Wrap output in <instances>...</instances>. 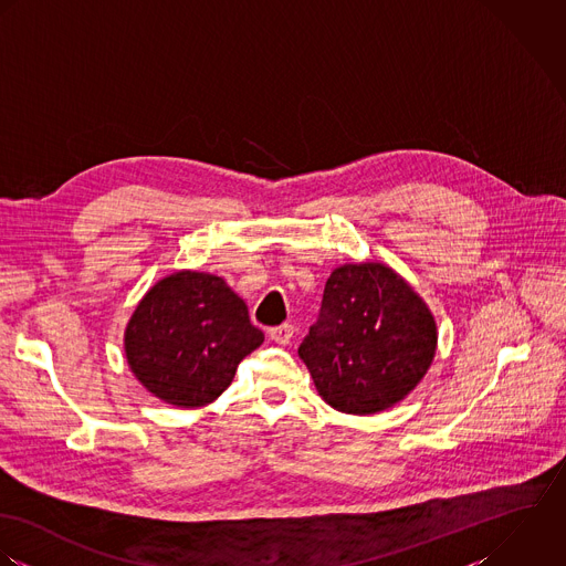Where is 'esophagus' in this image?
<instances>
[{"label": "esophagus", "mask_w": 566, "mask_h": 566, "mask_svg": "<svg viewBox=\"0 0 566 566\" xmlns=\"http://www.w3.org/2000/svg\"><path fill=\"white\" fill-rule=\"evenodd\" d=\"M269 337L280 343V345H289L293 339V326L291 324H282V326H275L269 331Z\"/></svg>", "instance_id": "34e87169"}]
</instances>
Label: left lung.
<instances>
[{
	"label": "left lung",
	"instance_id": "obj_1",
	"mask_svg": "<svg viewBox=\"0 0 566 566\" xmlns=\"http://www.w3.org/2000/svg\"><path fill=\"white\" fill-rule=\"evenodd\" d=\"M436 345L438 326L422 297L394 269L365 262L331 273L317 324L297 352L333 409L369 416L416 389Z\"/></svg>",
	"mask_w": 566,
	"mask_h": 566
}]
</instances>
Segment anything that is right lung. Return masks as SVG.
Instances as JSON below:
<instances>
[{"instance_id": "add662e5", "label": "right lung", "mask_w": 566, "mask_h": 566, "mask_svg": "<svg viewBox=\"0 0 566 566\" xmlns=\"http://www.w3.org/2000/svg\"><path fill=\"white\" fill-rule=\"evenodd\" d=\"M262 340L247 304L223 277L177 271L137 304L124 352L130 371L153 396L192 409L214 402L231 385L238 363Z\"/></svg>"}]
</instances>
